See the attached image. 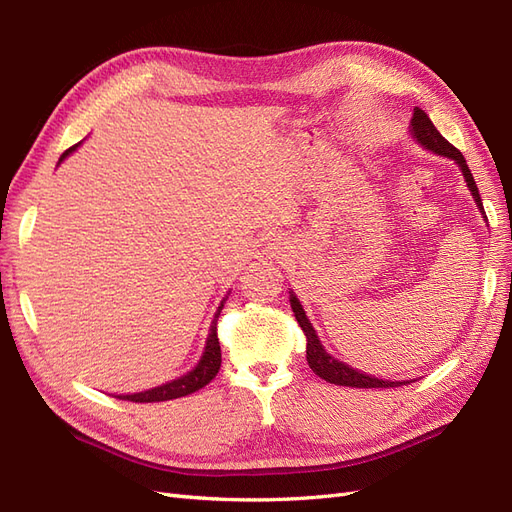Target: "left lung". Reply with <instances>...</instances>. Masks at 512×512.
I'll use <instances>...</instances> for the list:
<instances>
[{
	"label": "left lung",
	"mask_w": 512,
	"mask_h": 512,
	"mask_svg": "<svg viewBox=\"0 0 512 512\" xmlns=\"http://www.w3.org/2000/svg\"><path fill=\"white\" fill-rule=\"evenodd\" d=\"M408 132H410L412 141L418 147H423L425 151L436 153V156H440V158L453 160L459 166L463 179H466L468 190H470V194L474 198V203H476L480 215H483L485 222H487V215H485V209H483V200H480L476 181H474V177L470 173L466 158H463L461 151L457 147H453L451 143H448L446 138L436 130V126H433L429 115L423 111V108H418V106L414 108V115L410 119ZM290 307H292V312H294V318H297V322H299V327L303 329V333L307 337V363H309V367H312L314 374L320 376L322 380H327V382L337 384V386H354V389H391V386H404L408 382H414V380H384V378L369 376V374H365V371L354 369L348 363L335 359V356L329 354L327 348L322 346L316 329L312 327V322H309L301 301L297 299V294H294L292 290H290Z\"/></svg>",
	"instance_id": "obj_1"
}]
</instances>
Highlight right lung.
<instances>
[{
	"label": "right lung",
	"instance_id": "1",
	"mask_svg": "<svg viewBox=\"0 0 512 512\" xmlns=\"http://www.w3.org/2000/svg\"><path fill=\"white\" fill-rule=\"evenodd\" d=\"M79 147H81V143L61 153V158H59L57 164L64 162L70 156V153H74ZM228 294H230V290L226 292V297L220 301L218 309H215L213 320H211V327H209V335H207V342H205V348H203V354H200L198 363L190 371H185V374H181V376H177L173 380H168V382H162L158 386H151V389L138 391V393H123V395H115V397L134 401V404H153V401H168V399L185 397V395L196 393L198 389H203V386H207L215 378V374H218L220 365H222V350H220V342H218V318H220L222 307H224V303L228 299Z\"/></svg>",
	"mask_w": 512,
	"mask_h": 512
}]
</instances>
